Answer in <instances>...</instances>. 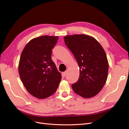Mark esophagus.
<instances>
[{"mask_svg":"<svg viewBox=\"0 0 129 129\" xmlns=\"http://www.w3.org/2000/svg\"><path fill=\"white\" fill-rule=\"evenodd\" d=\"M66 74H67V72H64L62 73V75H63V77H64L66 75Z\"/></svg>","mask_w":129,"mask_h":129,"instance_id":"esophagus-1","label":"esophagus"}]
</instances>
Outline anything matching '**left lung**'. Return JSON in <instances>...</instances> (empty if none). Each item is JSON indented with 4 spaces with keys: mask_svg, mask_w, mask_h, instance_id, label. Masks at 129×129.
<instances>
[{
    "mask_svg": "<svg viewBox=\"0 0 129 129\" xmlns=\"http://www.w3.org/2000/svg\"><path fill=\"white\" fill-rule=\"evenodd\" d=\"M64 41L80 67L79 79L72 85L74 91L83 98L96 96L106 82L109 70L102 46L94 38L85 34L67 36Z\"/></svg>",
    "mask_w": 129,
    "mask_h": 129,
    "instance_id": "left-lung-1",
    "label": "left lung"
}]
</instances>
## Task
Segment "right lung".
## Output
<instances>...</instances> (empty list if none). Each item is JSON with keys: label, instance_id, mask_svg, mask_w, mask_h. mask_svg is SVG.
I'll return each instance as SVG.
<instances>
[{"label": "right lung", "instance_id": "1", "mask_svg": "<svg viewBox=\"0 0 129 129\" xmlns=\"http://www.w3.org/2000/svg\"><path fill=\"white\" fill-rule=\"evenodd\" d=\"M58 37L43 36L29 41L21 53L19 74L30 94L39 99L52 95L61 80L55 64L52 60V49Z\"/></svg>", "mask_w": 129, "mask_h": 129}]
</instances>
